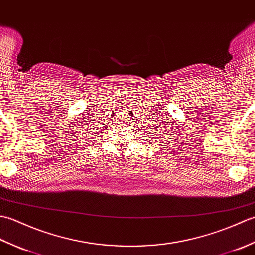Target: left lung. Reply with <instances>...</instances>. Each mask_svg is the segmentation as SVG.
<instances>
[{
  "label": "left lung",
  "mask_w": 255,
  "mask_h": 255,
  "mask_svg": "<svg viewBox=\"0 0 255 255\" xmlns=\"http://www.w3.org/2000/svg\"><path fill=\"white\" fill-rule=\"evenodd\" d=\"M156 131H158V130H156Z\"/></svg>",
  "instance_id": "left-lung-1"
}]
</instances>
